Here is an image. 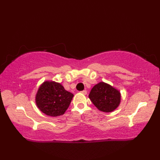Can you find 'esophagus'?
Returning a JSON list of instances; mask_svg holds the SVG:
<instances>
[{
    "label": "esophagus",
    "instance_id": "34e87169",
    "mask_svg": "<svg viewBox=\"0 0 160 160\" xmlns=\"http://www.w3.org/2000/svg\"><path fill=\"white\" fill-rule=\"evenodd\" d=\"M80 92L82 93L83 94H87V92H87V90H83V91H81Z\"/></svg>",
    "mask_w": 160,
    "mask_h": 160
}]
</instances>
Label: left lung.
I'll return each mask as SVG.
<instances>
[{
	"instance_id": "8db88e82",
	"label": "left lung",
	"mask_w": 160,
	"mask_h": 160,
	"mask_svg": "<svg viewBox=\"0 0 160 160\" xmlns=\"http://www.w3.org/2000/svg\"><path fill=\"white\" fill-rule=\"evenodd\" d=\"M89 98L99 111L112 112L120 104L121 93L109 84L100 82L92 89Z\"/></svg>"
}]
</instances>
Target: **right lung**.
Instances as JSON below:
<instances>
[{"label": "right lung", "mask_w": 160, "mask_h": 160, "mask_svg": "<svg viewBox=\"0 0 160 160\" xmlns=\"http://www.w3.org/2000/svg\"><path fill=\"white\" fill-rule=\"evenodd\" d=\"M73 96L61 84L45 81L39 87L35 100L41 112L50 116H58L66 112Z\"/></svg>", "instance_id": "obj_1"}]
</instances>
